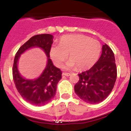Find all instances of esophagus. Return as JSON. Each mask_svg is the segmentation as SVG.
<instances>
[{"mask_svg":"<svg viewBox=\"0 0 131 131\" xmlns=\"http://www.w3.org/2000/svg\"><path fill=\"white\" fill-rule=\"evenodd\" d=\"M62 75H63V76H67V77H68L70 75V73H62Z\"/></svg>","mask_w":131,"mask_h":131,"instance_id":"obj_1","label":"esophagus"}]
</instances>
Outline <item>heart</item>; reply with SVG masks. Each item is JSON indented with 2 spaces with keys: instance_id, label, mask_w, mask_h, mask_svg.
I'll list each match as a JSON object with an SVG mask.
<instances>
[{
  "instance_id": "obj_1",
  "label": "heart",
  "mask_w": 131,
  "mask_h": 131,
  "mask_svg": "<svg viewBox=\"0 0 131 131\" xmlns=\"http://www.w3.org/2000/svg\"><path fill=\"white\" fill-rule=\"evenodd\" d=\"M101 51L99 41L84 35H64L61 38L59 45H53L50 49V56L57 67H61L67 59L66 69L77 66L80 69L90 68L98 59Z\"/></svg>"
}]
</instances>
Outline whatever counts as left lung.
<instances>
[{
	"label": "left lung",
	"mask_w": 131,
	"mask_h": 131,
	"mask_svg": "<svg viewBox=\"0 0 131 131\" xmlns=\"http://www.w3.org/2000/svg\"><path fill=\"white\" fill-rule=\"evenodd\" d=\"M78 75L79 80L74 90L81 100L89 104L104 101L112 92L117 75L114 53L110 47L105 43L98 61Z\"/></svg>",
	"instance_id": "8db88e82"
}]
</instances>
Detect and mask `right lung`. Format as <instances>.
Instances as JSON below:
<instances>
[{
	"label": "right lung",
	"mask_w": 131,
	"mask_h": 131,
	"mask_svg": "<svg viewBox=\"0 0 131 131\" xmlns=\"http://www.w3.org/2000/svg\"><path fill=\"white\" fill-rule=\"evenodd\" d=\"M53 43L51 34L36 35L22 45L15 55L13 67V77L17 90L21 97L31 105L41 106L49 103L56 94L58 82L61 79L62 72L53 65L50 59V49ZM42 48L48 56L46 68L38 79L27 80L20 75L17 70V61L20 55L31 47Z\"/></svg>",
	"instance_id": "right-lung-1"
}]
</instances>
